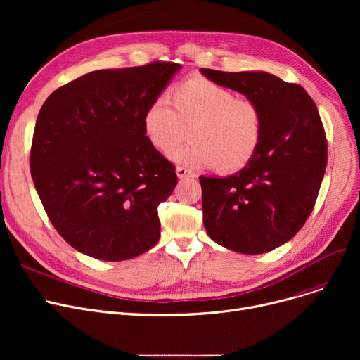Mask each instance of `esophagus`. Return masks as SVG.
Returning <instances> with one entry per match:
<instances>
[{"mask_svg":"<svg viewBox=\"0 0 360 360\" xmlns=\"http://www.w3.org/2000/svg\"><path fill=\"white\" fill-rule=\"evenodd\" d=\"M176 175L178 178H186V176H194V174L191 172L190 169H186L184 166H178L176 167Z\"/></svg>","mask_w":360,"mask_h":360,"instance_id":"esophagus-1","label":"esophagus"}]
</instances>
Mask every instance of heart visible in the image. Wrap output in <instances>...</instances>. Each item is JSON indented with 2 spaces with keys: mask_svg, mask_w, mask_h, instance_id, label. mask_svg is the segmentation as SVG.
<instances>
[{
  "mask_svg": "<svg viewBox=\"0 0 360 360\" xmlns=\"http://www.w3.org/2000/svg\"><path fill=\"white\" fill-rule=\"evenodd\" d=\"M169 98L160 94L143 113L147 141L170 156L191 128L193 143L174 158L191 167H217L232 174L258 153L264 137L259 105L202 75L178 83Z\"/></svg>",
  "mask_w": 360,
  "mask_h": 360,
  "instance_id": "1",
  "label": "heart"
}]
</instances>
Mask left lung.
<instances>
[{"label":"left lung","instance_id":"8db88e82","mask_svg":"<svg viewBox=\"0 0 360 360\" xmlns=\"http://www.w3.org/2000/svg\"><path fill=\"white\" fill-rule=\"evenodd\" d=\"M255 101L264 137L255 158L228 178L200 176L209 236L240 254L269 252L290 240L311 216L327 167V139L305 89L264 71L201 68Z\"/></svg>","mask_w":360,"mask_h":360}]
</instances>
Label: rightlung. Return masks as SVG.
I'll return each mask as SVG.
<instances>
[{
    "label": "right lung",
    "instance_id": "right-lung-1",
    "mask_svg": "<svg viewBox=\"0 0 360 360\" xmlns=\"http://www.w3.org/2000/svg\"><path fill=\"white\" fill-rule=\"evenodd\" d=\"M179 68L153 61L91 71L42 105L30 174L52 226L74 250L122 261L158 243V207L178 178L144 137L143 113Z\"/></svg>",
    "mask_w": 360,
    "mask_h": 360
}]
</instances>
